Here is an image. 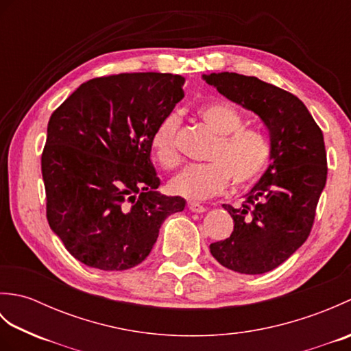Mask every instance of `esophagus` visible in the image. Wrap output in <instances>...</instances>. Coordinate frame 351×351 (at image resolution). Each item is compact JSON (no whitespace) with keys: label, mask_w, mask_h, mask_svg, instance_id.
Returning a JSON list of instances; mask_svg holds the SVG:
<instances>
[{"label":"esophagus","mask_w":351,"mask_h":351,"mask_svg":"<svg viewBox=\"0 0 351 351\" xmlns=\"http://www.w3.org/2000/svg\"><path fill=\"white\" fill-rule=\"evenodd\" d=\"M187 208H189V210H190L191 213H205V211H206L205 206L199 205V204H196V202H189V204H187Z\"/></svg>","instance_id":"1"}]
</instances>
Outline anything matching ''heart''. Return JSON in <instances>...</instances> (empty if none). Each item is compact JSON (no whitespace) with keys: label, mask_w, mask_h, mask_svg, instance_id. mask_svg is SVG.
Here are the masks:
<instances>
[{"label":"heart","mask_w":351,"mask_h":351,"mask_svg":"<svg viewBox=\"0 0 351 351\" xmlns=\"http://www.w3.org/2000/svg\"><path fill=\"white\" fill-rule=\"evenodd\" d=\"M197 116L219 136L206 156L211 162L185 167L170 181V191L185 199L205 200L220 195L229 181L237 187L255 181L270 158V146L263 134L243 128V114L223 101L202 104L197 108ZM178 128L180 116L170 113L161 119L152 134V155L162 169H175L181 161L176 145Z\"/></svg>","instance_id":"obj_1"}]
</instances>
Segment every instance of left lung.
<instances>
[{"mask_svg": "<svg viewBox=\"0 0 351 351\" xmlns=\"http://www.w3.org/2000/svg\"><path fill=\"white\" fill-rule=\"evenodd\" d=\"M202 78L259 116L270 134V166L241 206L223 205L234 230L210 245L229 270L263 274L285 263L309 237L327 180L323 132L297 96L256 77L220 72Z\"/></svg>", "mask_w": 351, "mask_h": 351, "instance_id": "8db88e82", "label": "left lung"}]
</instances>
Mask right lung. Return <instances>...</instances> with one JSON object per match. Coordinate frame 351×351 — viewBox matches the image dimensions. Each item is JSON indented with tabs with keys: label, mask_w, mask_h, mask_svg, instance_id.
Instances as JSON below:
<instances>
[{
	"label": "right lung",
	"mask_w": 351,
	"mask_h": 351,
	"mask_svg": "<svg viewBox=\"0 0 351 351\" xmlns=\"http://www.w3.org/2000/svg\"><path fill=\"white\" fill-rule=\"evenodd\" d=\"M185 78L138 72L81 84L48 122L42 154L51 229L71 255L106 271L143 263L162 221L185 208L156 189L151 138L184 98Z\"/></svg>",
	"instance_id": "add662e5"
}]
</instances>
